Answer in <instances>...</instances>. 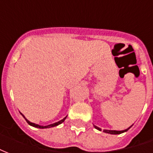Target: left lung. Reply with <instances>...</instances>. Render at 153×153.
Masks as SVG:
<instances>
[{
  "mask_svg": "<svg viewBox=\"0 0 153 153\" xmlns=\"http://www.w3.org/2000/svg\"><path fill=\"white\" fill-rule=\"evenodd\" d=\"M93 126H94V128H95L98 129V130H100V131H102V129H101L99 127H97V126H96V125H93ZM131 126H130V127H128V128L125 129V130H121V131H118V130H109V129H104V130H103V132H104V133L110 134H122V133H124V132L128 131V129L131 128Z\"/></svg>",
  "mask_w": 153,
  "mask_h": 153,
  "instance_id": "left-lung-1",
  "label": "left lung"
}]
</instances>
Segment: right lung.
Returning <instances> with one entry per match:
<instances>
[{
  "mask_svg": "<svg viewBox=\"0 0 153 153\" xmlns=\"http://www.w3.org/2000/svg\"><path fill=\"white\" fill-rule=\"evenodd\" d=\"M22 115H23V117L25 119V120L27 121V123H28V125H31V126H33V127H36V128H51V127H54V126H57V125H60L61 123H63L64 121H65V120L66 119L67 116H65V118L62 119L61 120H60V121L58 122H56V123H54V124H51V125H46V126H42V125H37V124H34V123H32V122H30L29 120H28L27 119L25 118V115H23L22 113H20Z\"/></svg>",
  "mask_w": 153,
  "mask_h": 153,
  "instance_id": "add662e5",
  "label": "right lung"
}]
</instances>
